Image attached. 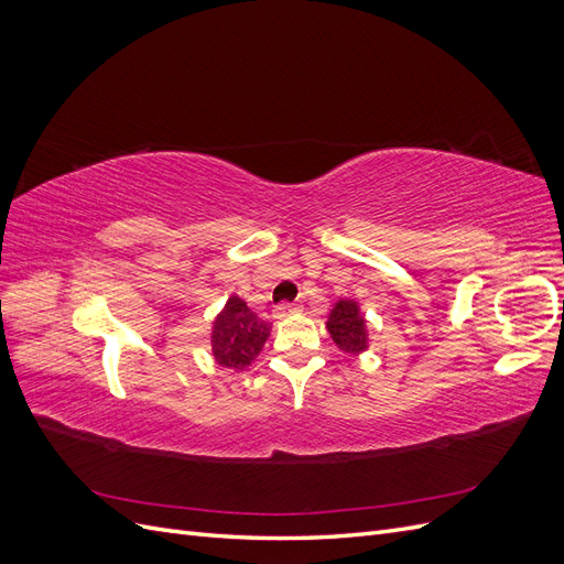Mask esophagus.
<instances>
[{
	"instance_id": "obj_1",
	"label": "esophagus",
	"mask_w": 564,
	"mask_h": 564,
	"mask_svg": "<svg viewBox=\"0 0 564 564\" xmlns=\"http://www.w3.org/2000/svg\"><path fill=\"white\" fill-rule=\"evenodd\" d=\"M301 311V305L296 303H280L275 308V317H286V315H294Z\"/></svg>"
}]
</instances>
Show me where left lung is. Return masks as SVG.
Returning <instances> with one entry per match:
<instances>
[{"mask_svg":"<svg viewBox=\"0 0 564 564\" xmlns=\"http://www.w3.org/2000/svg\"><path fill=\"white\" fill-rule=\"evenodd\" d=\"M327 329L336 348L344 355L357 357L369 348L367 319L360 311V305L352 299H338V303L329 313Z\"/></svg>","mask_w":564,"mask_h":564,"instance_id":"8db88e82","label":"left lung"}]
</instances>
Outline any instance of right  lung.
<instances>
[{"label": "right lung", "instance_id": "1", "mask_svg": "<svg viewBox=\"0 0 564 564\" xmlns=\"http://www.w3.org/2000/svg\"><path fill=\"white\" fill-rule=\"evenodd\" d=\"M270 336V322L261 319L240 296H230L214 319L212 352L216 365L226 369H247Z\"/></svg>", "mask_w": 564, "mask_h": 564}]
</instances>
